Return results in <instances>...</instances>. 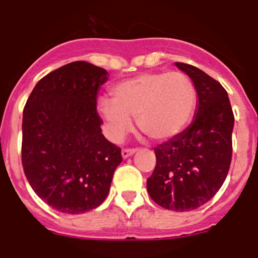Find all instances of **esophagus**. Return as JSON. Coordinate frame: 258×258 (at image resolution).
I'll return each mask as SVG.
<instances>
[{
    "label": "esophagus",
    "mask_w": 258,
    "mask_h": 258,
    "mask_svg": "<svg viewBox=\"0 0 258 258\" xmlns=\"http://www.w3.org/2000/svg\"><path fill=\"white\" fill-rule=\"evenodd\" d=\"M135 152H136V150H134V149H123L121 151V154H122V157H123V159H127V157L132 156Z\"/></svg>",
    "instance_id": "esophagus-1"
}]
</instances>
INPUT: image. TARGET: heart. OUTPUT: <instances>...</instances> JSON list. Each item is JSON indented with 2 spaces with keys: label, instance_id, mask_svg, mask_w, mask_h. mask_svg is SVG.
<instances>
[{
  "label": "heart",
  "instance_id": "1",
  "mask_svg": "<svg viewBox=\"0 0 258 258\" xmlns=\"http://www.w3.org/2000/svg\"><path fill=\"white\" fill-rule=\"evenodd\" d=\"M197 106V89L180 72L144 73L112 88V99L102 98L97 109L108 136L119 141L136 117L142 134L155 141L179 135L191 119Z\"/></svg>",
  "mask_w": 258,
  "mask_h": 258
}]
</instances>
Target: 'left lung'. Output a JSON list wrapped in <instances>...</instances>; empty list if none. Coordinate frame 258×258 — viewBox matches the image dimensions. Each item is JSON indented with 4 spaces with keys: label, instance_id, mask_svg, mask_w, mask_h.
Segmentation results:
<instances>
[{
    "label": "left lung",
    "instance_id": "left-lung-1",
    "mask_svg": "<svg viewBox=\"0 0 258 258\" xmlns=\"http://www.w3.org/2000/svg\"><path fill=\"white\" fill-rule=\"evenodd\" d=\"M197 89L189 127L155 147L156 166L147 191L165 209L187 212L211 201L226 180L232 160L234 116L226 89L197 67L175 62Z\"/></svg>",
    "mask_w": 258,
    "mask_h": 258
}]
</instances>
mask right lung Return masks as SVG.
<instances>
[{"label":"right lung","mask_w":258,"mask_h":258,"mask_svg":"<svg viewBox=\"0 0 258 258\" xmlns=\"http://www.w3.org/2000/svg\"><path fill=\"white\" fill-rule=\"evenodd\" d=\"M106 69L73 61L40 79L22 117V166L32 190L55 211L81 214L101 206L121 164L102 134L97 96Z\"/></svg>","instance_id":"add662e5"}]
</instances>
